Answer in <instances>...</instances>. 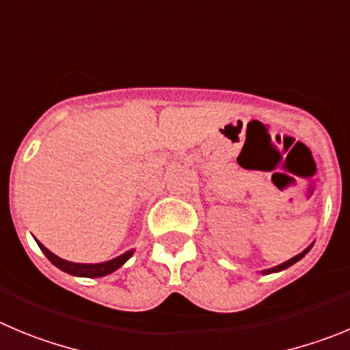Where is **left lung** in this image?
<instances>
[{
  "instance_id": "left-lung-1",
  "label": "left lung",
  "mask_w": 350,
  "mask_h": 350,
  "mask_svg": "<svg viewBox=\"0 0 350 350\" xmlns=\"http://www.w3.org/2000/svg\"><path fill=\"white\" fill-rule=\"evenodd\" d=\"M312 245H314V244H310V245H308V247H307V250H304L300 254H297V256H293L291 260L284 261V263H281V265L272 267V269H267V270H261V273H273V272H281V270H286V269H288V267H291L293 263H297V261H300L301 258H304L305 254H307L308 251H310V247H312Z\"/></svg>"
}]
</instances>
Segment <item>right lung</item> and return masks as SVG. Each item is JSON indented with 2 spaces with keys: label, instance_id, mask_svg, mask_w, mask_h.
<instances>
[{
  "label": "right lung",
  "instance_id": "obj_1",
  "mask_svg": "<svg viewBox=\"0 0 350 350\" xmlns=\"http://www.w3.org/2000/svg\"><path fill=\"white\" fill-rule=\"evenodd\" d=\"M38 242V241H36ZM40 245V250L43 251L46 258L52 261L53 265L61 269L62 272L66 273H71V275H77V277H103V275H108V273L115 272L116 269H120L124 265L125 261L134 254V250L127 251V253L120 254V256L113 258V260L108 261H103V263H73V261H68V260H62L59 258L57 254H53L52 251H49L42 242H38Z\"/></svg>",
  "mask_w": 350,
  "mask_h": 350
}]
</instances>
